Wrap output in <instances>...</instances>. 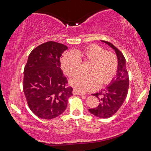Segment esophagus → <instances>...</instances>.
I'll use <instances>...</instances> for the list:
<instances>
[{
	"instance_id": "1",
	"label": "esophagus",
	"mask_w": 151,
	"mask_h": 151,
	"mask_svg": "<svg viewBox=\"0 0 151 151\" xmlns=\"http://www.w3.org/2000/svg\"><path fill=\"white\" fill-rule=\"evenodd\" d=\"M73 94H77V95H85V93H82L81 91H79L78 90H76V89H74V90L73 91Z\"/></svg>"
}]
</instances>
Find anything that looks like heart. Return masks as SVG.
Masks as SVG:
<instances>
[{"label":"heart","instance_id":"obj_1","mask_svg":"<svg viewBox=\"0 0 151 151\" xmlns=\"http://www.w3.org/2000/svg\"><path fill=\"white\" fill-rule=\"evenodd\" d=\"M81 63H90L86 70L87 75H78L70 79V84L76 90L90 92L99 85L111 83L118 70V58L114 53L106 52L101 46L91 45L83 49L64 55L61 66L68 76H73L80 70Z\"/></svg>","mask_w":151,"mask_h":151}]
</instances>
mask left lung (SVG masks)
<instances>
[{
	"instance_id": "obj_1",
	"label": "left lung",
	"mask_w": 151,
	"mask_h": 151,
	"mask_svg": "<svg viewBox=\"0 0 151 151\" xmlns=\"http://www.w3.org/2000/svg\"><path fill=\"white\" fill-rule=\"evenodd\" d=\"M113 48L118 58V70L116 76L111 84L101 91L93 94L99 99L100 103L94 109H88L91 114L99 118H109L121 108L126 99L129 90V73L126 68V60L122 53L112 43L101 40Z\"/></svg>"
}]
</instances>
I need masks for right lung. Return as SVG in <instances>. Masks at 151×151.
<instances>
[{
	"instance_id": "1",
	"label": "right lung",
	"mask_w": 151,
	"mask_h": 151,
	"mask_svg": "<svg viewBox=\"0 0 151 151\" xmlns=\"http://www.w3.org/2000/svg\"><path fill=\"white\" fill-rule=\"evenodd\" d=\"M66 45L48 41L30 53L24 66L23 91L28 105L36 116L52 119L65 111L73 88L60 68Z\"/></svg>"
}]
</instances>
